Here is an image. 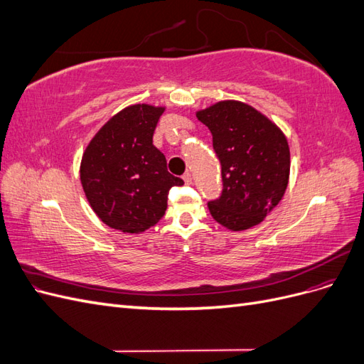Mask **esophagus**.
<instances>
[{"label": "esophagus", "mask_w": 364, "mask_h": 364, "mask_svg": "<svg viewBox=\"0 0 364 364\" xmlns=\"http://www.w3.org/2000/svg\"><path fill=\"white\" fill-rule=\"evenodd\" d=\"M182 179H183V182H185L186 185H190V183L193 182V174H191L190 171H186V173L182 176Z\"/></svg>", "instance_id": "obj_1"}]
</instances>
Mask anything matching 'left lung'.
Segmentation results:
<instances>
[{
  "mask_svg": "<svg viewBox=\"0 0 364 364\" xmlns=\"http://www.w3.org/2000/svg\"><path fill=\"white\" fill-rule=\"evenodd\" d=\"M213 134L223 193L208 208L229 230L259 225L287 190L290 149L284 132L247 103L223 100L196 112Z\"/></svg>",
  "mask_w": 364,
  "mask_h": 364,
  "instance_id": "8db88e82",
  "label": "left lung"
}]
</instances>
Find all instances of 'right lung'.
I'll use <instances>...</instances> for the list:
<instances>
[{
	"mask_svg": "<svg viewBox=\"0 0 364 364\" xmlns=\"http://www.w3.org/2000/svg\"><path fill=\"white\" fill-rule=\"evenodd\" d=\"M165 106L130 105L109 118L85 149L80 182L92 211L109 228L141 234L167 209L171 186L183 181L170 174L153 134Z\"/></svg>",
	"mask_w": 364,
	"mask_h": 364,
	"instance_id": "right-lung-1",
	"label": "right lung"
}]
</instances>
